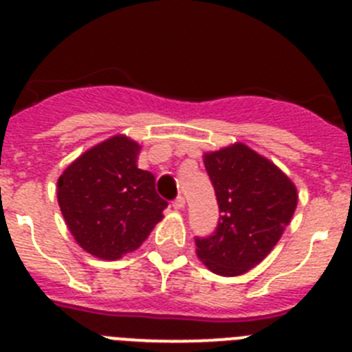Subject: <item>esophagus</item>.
<instances>
[{
  "instance_id": "1",
  "label": "esophagus",
  "mask_w": 352,
  "mask_h": 352,
  "mask_svg": "<svg viewBox=\"0 0 352 352\" xmlns=\"http://www.w3.org/2000/svg\"><path fill=\"white\" fill-rule=\"evenodd\" d=\"M173 208L174 210H183V208H185V197H183V195H178V197L173 201Z\"/></svg>"
}]
</instances>
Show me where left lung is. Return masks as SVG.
Masks as SVG:
<instances>
[{
	"label": "left lung",
	"mask_w": 352,
	"mask_h": 352,
	"mask_svg": "<svg viewBox=\"0 0 352 352\" xmlns=\"http://www.w3.org/2000/svg\"><path fill=\"white\" fill-rule=\"evenodd\" d=\"M204 167L222 214L213 234L195 238V252L217 275H243L278 243L296 210V186L243 142L206 153Z\"/></svg>",
	"instance_id": "8db88e82"
}]
</instances>
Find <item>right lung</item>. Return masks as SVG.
Returning <instances> with one entry per match:
<instances>
[{
    "label": "right lung",
    "mask_w": 352,
    "mask_h": 352,
    "mask_svg": "<svg viewBox=\"0 0 352 352\" xmlns=\"http://www.w3.org/2000/svg\"><path fill=\"white\" fill-rule=\"evenodd\" d=\"M141 146L114 135L84 151L58 179V203L80 248L114 261L138 250L164 219L155 176L138 167Z\"/></svg>",
    "instance_id": "1"
}]
</instances>
